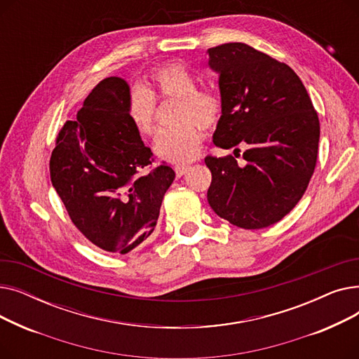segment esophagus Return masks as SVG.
<instances>
[{
	"instance_id": "obj_1",
	"label": "esophagus",
	"mask_w": 359,
	"mask_h": 359,
	"mask_svg": "<svg viewBox=\"0 0 359 359\" xmlns=\"http://www.w3.org/2000/svg\"><path fill=\"white\" fill-rule=\"evenodd\" d=\"M189 168L191 167L186 165V164H177V165H175V173H176L177 177H182L187 173V170H189Z\"/></svg>"
}]
</instances>
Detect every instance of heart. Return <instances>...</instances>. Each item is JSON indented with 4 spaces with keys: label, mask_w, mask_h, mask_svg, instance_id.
I'll list each match as a JSON object with an SVG mask.
<instances>
[{
    "label": "heart",
    "mask_w": 359,
    "mask_h": 359,
    "mask_svg": "<svg viewBox=\"0 0 359 359\" xmlns=\"http://www.w3.org/2000/svg\"><path fill=\"white\" fill-rule=\"evenodd\" d=\"M177 99L176 126L164 129L156 154L168 163L184 164L195 160L203 145V130L214 128L222 111L221 97L214 90L198 88L191 71L177 62H167L149 71L145 88L132 90L126 115L141 137H151L157 129L156 100Z\"/></svg>",
    "instance_id": "b5f03b06"
}]
</instances>
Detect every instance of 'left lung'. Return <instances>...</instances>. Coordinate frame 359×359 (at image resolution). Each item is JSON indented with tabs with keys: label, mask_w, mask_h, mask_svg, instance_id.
Returning <instances> with one entry per match:
<instances>
[{
	"label": "left lung",
	"mask_w": 359,
	"mask_h": 359,
	"mask_svg": "<svg viewBox=\"0 0 359 359\" xmlns=\"http://www.w3.org/2000/svg\"><path fill=\"white\" fill-rule=\"evenodd\" d=\"M218 72L222 115L214 144L248 145L246 160L206 156L212 182L208 202L217 215L244 230L284 218L303 198L314 173L320 138L317 111L298 75L246 43L208 49Z\"/></svg>",
	"instance_id": "obj_1"
}]
</instances>
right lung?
Wrapping results in <instances>:
<instances>
[{"label":"right lung","instance_id":"right-lung-1","mask_svg":"<svg viewBox=\"0 0 359 359\" xmlns=\"http://www.w3.org/2000/svg\"><path fill=\"white\" fill-rule=\"evenodd\" d=\"M129 86L102 80L84 100L77 119L56 137L49 170L56 194L79 231L94 246L126 255L154 231L164 194L176 173L153 167L126 115Z\"/></svg>","mask_w":359,"mask_h":359}]
</instances>
